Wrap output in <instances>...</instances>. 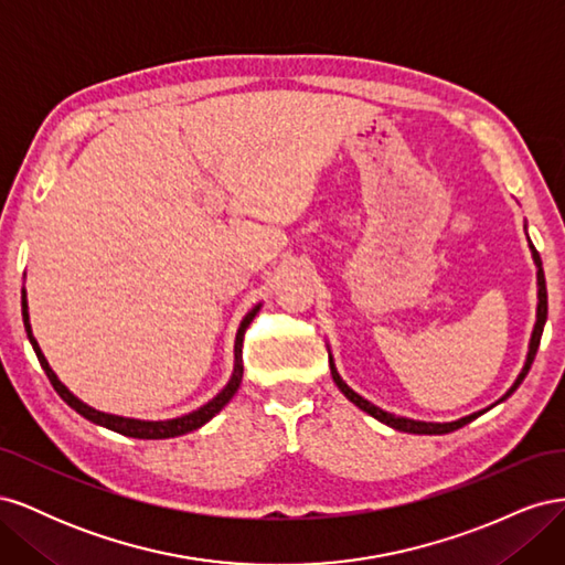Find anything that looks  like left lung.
<instances>
[{
    "instance_id": "1",
    "label": "left lung",
    "mask_w": 565,
    "mask_h": 565,
    "mask_svg": "<svg viewBox=\"0 0 565 565\" xmlns=\"http://www.w3.org/2000/svg\"><path fill=\"white\" fill-rule=\"evenodd\" d=\"M533 256H535V264H537V285H540V292H537V297H540V303H537V322H535L533 337H530V351H527L525 365H523V370H521V374H519V380L514 382V386H511V388L504 393V396H502L500 401H507V398L511 396V393H514V391L521 386V382L525 380V374H527L530 365H533V361H535V353H537V349H540V339H542V330H544V322H546V285H544V270H542V259H540L537 249H533ZM330 367H332V380H334V384L339 386V391L344 393V396H347L353 405H358V407L363 409V413H367V415H372L374 419H380V422L393 426V429H398V431H407V434H450V431L461 429V426L473 422L476 417H481V415L486 413V409H483V413H473V415H469V417H465V419L448 422V424H431V422H415V419L396 417V415H391V413H384V409H380L377 405H372L370 401L358 396L355 391H351L344 382H341V377L337 374L332 361H330Z\"/></svg>"
}]
</instances>
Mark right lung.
<instances>
[{
  "instance_id": "right-lung-1",
  "label": "right lung",
  "mask_w": 565,
  "mask_h": 565,
  "mask_svg": "<svg viewBox=\"0 0 565 565\" xmlns=\"http://www.w3.org/2000/svg\"><path fill=\"white\" fill-rule=\"evenodd\" d=\"M21 306H23V324H25V332H28L30 344H32V349H35V353H38V361H40L42 370L46 372V377H49L51 386L56 388L58 396H61L67 405H71V407L75 409V413H79L82 417H87V419H89V422H94V424L106 426V429H113V431L122 434V436H131V438H148V440H150V438H174V436H183V434H188V431H195V429H200L202 424H207V422L218 413V409L224 407V405L235 396L237 386H241V382H243V339H245V332H247V328H249V322L254 320L256 311H259V306H256V309H252V311L245 316V320L241 322V330H237V337H235V370H233V377H231V382L226 384V388L221 391L216 398H212L207 405H202L200 409H195V413H191V415H183V417H179V419H167V422H141V419H127V417H115V415L98 413V409H94V407H89V405H84L82 401H77V398L73 396V393L67 391V388L58 382V377L54 374V370L49 367L44 353L40 351L35 337H32L30 320H28L25 289L21 292Z\"/></svg>"
}]
</instances>
